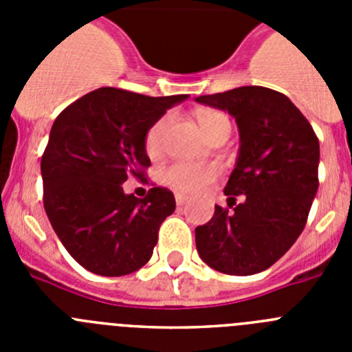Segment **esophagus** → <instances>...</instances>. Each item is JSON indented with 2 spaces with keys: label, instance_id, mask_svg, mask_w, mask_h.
Wrapping results in <instances>:
<instances>
[{
  "label": "esophagus",
  "instance_id": "34e87169",
  "mask_svg": "<svg viewBox=\"0 0 352 352\" xmlns=\"http://www.w3.org/2000/svg\"><path fill=\"white\" fill-rule=\"evenodd\" d=\"M186 203V197L185 195H182V194H176V204H178V206H183V204Z\"/></svg>",
  "mask_w": 352,
  "mask_h": 352
}]
</instances>
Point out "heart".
Instances as JSON below:
<instances>
[{"label":"heart","instance_id":"b5f03b06","mask_svg":"<svg viewBox=\"0 0 352 352\" xmlns=\"http://www.w3.org/2000/svg\"><path fill=\"white\" fill-rule=\"evenodd\" d=\"M170 125V116H162L151 125L146 133V153L149 157H157L164 151L166 146V135ZM199 126L203 130L204 138H208L214 130L222 126H231L226 114L217 111H206L199 114ZM219 176V167L213 164H188V162H178L164 170V182L176 188L182 194H199L203 192L214 178Z\"/></svg>","mask_w":352,"mask_h":352}]
</instances>
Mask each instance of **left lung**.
I'll return each mask as SVG.
<instances>
[{
    "label": "left lung",
    "mask_w": 352,
    "mask_h": 352,
    "mask_svg": "<svg viewBox=\"0 0 352 352\" xmlns=\"http://www.w3.org/2000/svg\"><path fill=\"white\" fill-rule=\"evenodd\" d=\"M195 102L234 118L239 149L226 192L234 211L214 204L213 219L195 227V247L210 268L227 275L268 270L303 231L317 194L319 141L287 96L241 86Z\"/></svg>",
    "instance_id": "8db88e82"
}]
</instances>
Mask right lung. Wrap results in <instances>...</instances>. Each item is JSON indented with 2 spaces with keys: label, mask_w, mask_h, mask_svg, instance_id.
Listing matches in <instances>:
<instances>
[{
  "label": "right lung",
  "mask_w": 352,
  "mask_h": 352,
  "mask_svg": "<svg viewBox=\"0 0 352 352\" xmlns=\"http://www.w3.org/2000/svg\"><path fill=\"white\" fill-rule=\"evenodd\" d=\"M186 98L98 88L56 118L40 164L43 208L63 247L88 272L129 275L151 259L176 201L162 186L138 199L123 183L142 178L151 166L146 133Z\"/></svg>",
  "instance_id": "1"
}]
</instances>
